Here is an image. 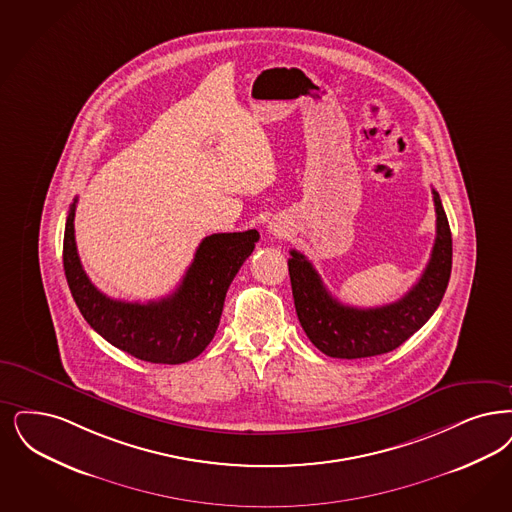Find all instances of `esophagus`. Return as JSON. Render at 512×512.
<instances>
[{
    "label": "esophagus",
    "instance_id": "obj_1",
    "mask_svg": "<svg viewBox=\"0 0 512 512\" xmlns=\"http://www.w3.org/2000/svg\"><path fill=\"white\" fill-rule=\"evenodd\" d=\"M268 232H270L272 236H276V238H284L287 234V226L278 223V221H272V223L268 225Z\"/></svg>",
    "mask_w": 512,
    "mask_h": 512
}]
</instances>
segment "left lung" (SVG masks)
I'll return each instance as SVG.
<instances>
[{"mask_svg":"<svg viewBox=\"0 0 512 512\" xmlns=\"http://www.w3.org/2000/svg\"><path fill=\"white\" fill-rule=\"evenodd\" d=\"M436 240L429 265L408 293L385 307L356 308L329 293L307 257L291 249L289 278L295 310L310 343L331 358H369L400 347L427 324L440 305L451 274V232L436 190Z\"/></svg>","mask_w":512,"mask_h":512,"instance_id":"8db88e82","label":"left lung"}]
</instances>
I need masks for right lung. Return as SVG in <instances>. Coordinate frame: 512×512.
Segmentation results:
<instances>
[{"label":"right lung","mask_w":512,"mask_h":512,"mask_svg":"<svg viewBox=\"0 0 512 512\" xmlns=\"http://www.w3.org/2000/svg\"><path fill=\"white\" fill-rule=\"evenodd\" d=\"M70 207L62 263L72 297L85 322L110 345L152 364H184L211 343L219 328L226 291L259 240L257 230L211 234L196 249L181 286L160 301L125 303L110 299L83 270Z\"/></svg>","instance_id":"1"}]
</instances>
